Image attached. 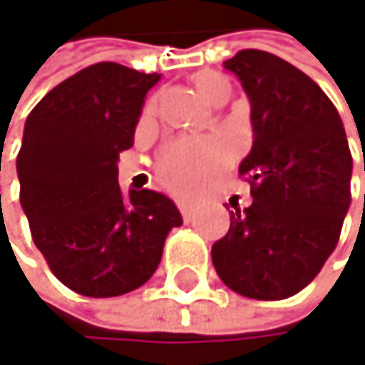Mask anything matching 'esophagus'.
I'll return each instance as SVG.
<instances>
[{"label": "esophagus", "instance_id": "esophagus-1", "mask_svg": "<svg viewBox=\"0 0 365 365\" xmlns=\"http://www.w3.org/2000/svg\"><path fill=\"white\" fill-rule=\"evenodd\" d=\"M177 207H179V212H181V216H184V220H186V222L192 218V207H190V203L179 201V203H177Z\"/></svg>", "mask_w": 365, "mask_h": 365}]
</instances>
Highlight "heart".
Masks as SVG:
<instances>
[{"instance_id": "b5f03b06", "label": "heart", "mask_w": 365, "mask_h": 365, "mask_svg": "<svg viewBox=\"0 0 365 365\" xmlns=\"http://www.w3.org/2000/svg\"><path fill=\"white\" fill-rule=\"evenodd\" d=\"M197 95L210 106H222L231 97V84L216 71H199L192 75ZM155 114V99L147 101L143 120ZM229 160V151L220 140H175L162 149L155 175L160 184L173 192L190 195L210 181Z\"/></svg>"}]
</instances>
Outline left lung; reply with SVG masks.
<instances>
[{"instance_id": "left-lung-1", "label": "left lung", "mask_w": 365, "mask_h": 365, "mask_svg": "<svg viewBox=\"0 0 365 365\" xmlns=\"http://www.w3.org/2000/svg\"><path fill=\"white\" fill-rule=\"evenodd\" d=\"M225 68L251 99L253 149L238 173L253 203L233 205L212 262L233 292L281 301L314 281L340 240L353 155L340 114L309 75L259 49L238 51Z\"/></svg>"}]
</instances>
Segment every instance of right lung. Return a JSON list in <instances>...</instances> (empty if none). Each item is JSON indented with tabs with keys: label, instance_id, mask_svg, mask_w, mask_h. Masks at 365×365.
Returning <instances> with one entry per match:
<instances>
[{
	"label": "right lung",
	"instance_id": "obj_1",
	"mask_svg": "<svg viewBox=\"0 0 365 365\" xmlns=\"http://www.w3.org/2000/svg\"><path fill=\"white\" fill-rule=\"evenodd\" d=\"M158 73L97 62L51 88L25 120L16 155L21 207L51 272L77 294L120 297L151 279L175 203L153 190L120 192L118 153Z\"/></svg>",
	"mask_w": 365,
	"mask_h": 365
}]
</instances>
